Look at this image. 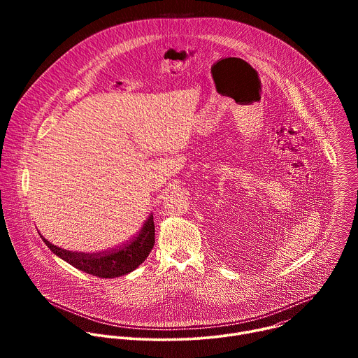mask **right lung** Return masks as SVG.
I'll return each mask as SVG.
<instances>
[{
	"label": "right lung",
	"mask_w": 358,
	"mask_h": 358,
	"mask_svg": "<svg viewBox=\"0 0 358 358\" xmlns=\"http://www.w3.org/2000/svg\"><path fill=\"white\" fill-rule=\"evenodd\" d=\"M41 238L58 258L64 259L73 268L97 278L110 279L133 272L145 261L152 246H155V221H152L151 214L143 224L138 235L129 243H124L117 249L103 250L99 253L71 252L52 245L42 235Z\"/></svg>",
	"instance_id": "obj_1"
}]
</instances>
